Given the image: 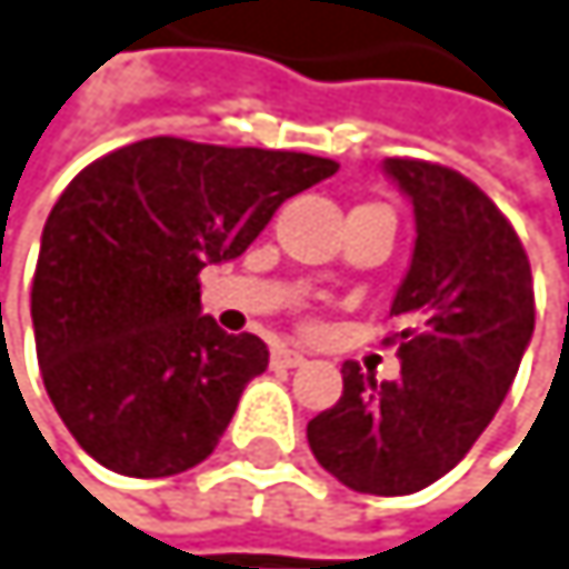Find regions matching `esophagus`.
Here are the masks:
<instances>
[{
	"label": "esophagus",
	"instance_id": "obj_1",
	"mask_svg": "<svg viewBox=\"0 0 569 569\" xmlns=\"http://www.w3.org/2000/svg\"><path fill=\"white\" fill-rule=\"evenodd\" d=\"M269 360H272V368H300L307 357L300 350H293V347H276Z\"/></svg>",
	"mask_w": 569,
	"mask_h": 569
}]
</instances>
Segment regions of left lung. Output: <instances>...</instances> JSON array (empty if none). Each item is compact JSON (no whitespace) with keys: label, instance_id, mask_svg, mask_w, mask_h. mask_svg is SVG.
Here are the masks:
<instances>
[{"label":"left lung","instance_id":"1","mask_svg":"<svg viewBox=\"0 0 569 569\" xmlns=\"http://www.w3.org/2000/svg\"><path fill=\"white\" fill-rule=\"evenodd\" d=\"M415 206V256L391 303L401 378L343 363V395L307 425L317 462L353 492L408 496L452 472L499 411L533 337V272L496 201L466 174L388 158Z\"/></svg>","mask_w":569,"mask_h":569}]
</instances>
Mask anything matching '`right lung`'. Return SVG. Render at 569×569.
I'll use <instances>...</instances> for the list:
<instances>
[{"instance_id": "add662e5", "label": "right lung", "mask_w": 569, "mask_h": 569, "mask_svg": "<svg viewBox=\"0 0 569 569\" xmlns=\"http://www.w3.org/2000/svg\"><path fill=\"white\" fill-rule=\"evenodd\" d=\"M337 168L148 138L67 184L36 259L32 330L47 395L87 456L131 479L212 456L269 350L201 317L198 272L242 256L282 201Z\"/></svg>"}]
</instances>
